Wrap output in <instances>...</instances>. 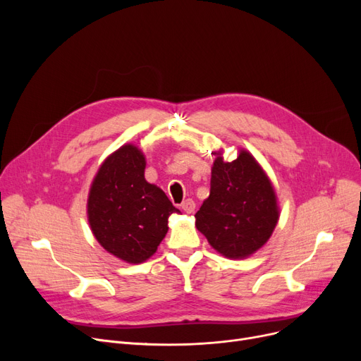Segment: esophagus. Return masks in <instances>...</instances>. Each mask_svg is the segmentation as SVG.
Segmentation results:
<instances>
[{"label": "esophagus", "instance_id": "34e87169", "mask_svg": "<svg viewBox=\"0 0 361 361\" xmlns=\"http://www.w3.org/2000/svg\"><path fill=\"white\" fill-rule=\"evenodd\" d=\"M181 209H183L185 214H193V212H195V209H196V203H195V200H192V199H187V200H184V202H183V204H181Z\"/></svg>", "mask_w": 361, "mask_h": 361}]
</instances>
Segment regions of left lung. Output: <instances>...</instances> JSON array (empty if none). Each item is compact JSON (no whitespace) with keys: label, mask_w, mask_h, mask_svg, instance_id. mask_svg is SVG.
Segmentation results:
<instances>
[{"label":"left lung","mask_w":361,"mask_h":361,"mask_svg":"<svg viewBox=\"0 0 361 361\" xmlns=\"http://www.w3.org/2000/svg\"><path fill=\"white\" fill-rule=\"evenodd\" d=\"M211 193L195 215L196 228L212 247L228 259L257 252L272 235L279 219L274 185L250 152L225 162L214 152Z\"/></svg>","instance_id":"obj_1"}]
</instances>
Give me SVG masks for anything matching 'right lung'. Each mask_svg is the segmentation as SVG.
<instances>
[{
	"label": "right lung",
	"instance_id": "obj_1",
	"mask_svg": "<svg viewBox=\"0 0 361 361\" xmlns=\"http://www.w3.org/2000/svg\"><path fill=\"white\" fill-rule=\"evenodd\" d=\"M146 159L135 145L111 154L94 176L87 197L90 230L102 247L127 263H142L158 249L171 214L166 195L145 180Z\"/></svg>",
	"mask_w": 361,
	"mask_h": 361
}]
</instances>
